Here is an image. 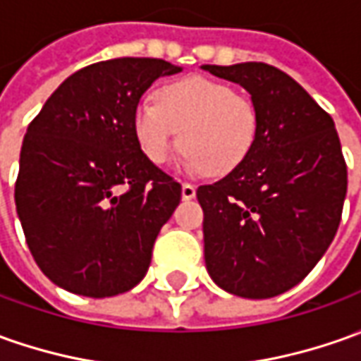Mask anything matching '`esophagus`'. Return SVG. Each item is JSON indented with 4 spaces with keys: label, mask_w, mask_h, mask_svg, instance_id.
<instances>
[{
    "label": "esophagus",
    "mask_w": 361,
    "mask_h": 361,
    "mask_svg": "<svg viewBox=\"0 0 361 361\" xmlns=\"http://www.w3.org/2000/svg\"><path fill=\"white\" fill-rule=\"evenodd\" d=\"M181 197H183V200H193V197H195V185L183 181V183H181Z\"/></svg>",
    "instance_id": "esophagus-1"
}]
</instances>
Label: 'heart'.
<instances>
[{"mask_svg":"<svg viewBox=\"0 0 361 361\" xmlns=\"http://www.w3.org/2000/svg\"><path fill=\"white\" fill-rule=\"evenodd\" d=\"M261 114L255 100L205 77H185L158 90L134 112V134L152 164L168 161L178 144L190 170L225 176L237 170L257 144Z\"/></svg>","mask_w":361,"mask_h":361,"instance_id":"1","label":"heart"}]
</instances>
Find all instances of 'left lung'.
Wrapping results in <instances>:
<instances>
[{
	"label": "left lung",
	"mask_w": 361,
	"mask_h": 361,
	"mask_svg": "<svg viewBox=\"0 0 361 361\" xmlns=\"http://www.w3.org/2000/svg\"><path fill=\"white\" fill-rule=\"evenodd\" d=\"M203 68L247 88L261 114L249 158L197 188L205 267L227 293L271 298L300 283L338 231L348 190L340 138L332 116L276 67Z\"/></svg>",
	"instance_id": "obj_1"
}]
</instances>
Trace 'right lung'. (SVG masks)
<instances>
[{
    "label": "right lung",
    "mask_w": 361,
    "mask_h": 361,
    "mask_svg": "<svg viewBox=\"0 0 361 361\" xmlns=\"http://www.w3.org/2000/svg\"><path fill=\"white\" fill-rule=\"evenodd\" d=\"M180 71L161 59L100 61L71 75L31 120L17 215L39 269L68 293L116 296L148 273L181 185L144 156L134 112L156 78Z\"/></svg>",
    "instance_id": "obj_1"
}]
</instances>
